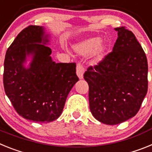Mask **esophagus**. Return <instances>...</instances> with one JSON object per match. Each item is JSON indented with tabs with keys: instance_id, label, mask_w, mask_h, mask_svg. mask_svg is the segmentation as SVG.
<instances>
[{
	"instance_id": "34e87169",
	"label": "esophagus",
	"mask_w": 152,
	"mask_h": 152,
	"mask_svg": "<svg viewBox=\"0 0 152 152\" xmlns=\"http://www.w3.org/2000/svg\"><path fill=\"white\" fill-rule=\"evenodd\" d=\"M76 73H77V77L80 79H82L84 77V68L80 63H78L76 67Z\"/></svg>"
}]
</instances>
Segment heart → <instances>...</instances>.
<instances>
[{
    "label": "heart",
    "instance_id": "obj_1",
    "mask_svg": "<svg viewBox=\"0 0 152 152\" xmlns=\"http://www.w3.org/2000/svg\"><path fill=\"white\" fill-rule=\"evenodd\" d=\"M101 42L100 37H91L76 43L73 48L75 52L81 56L90 55L95 51L94 62L99 63L104 58L108 48L107 44Z\"/></svg>",
    "mask_w": 152,
    "mask_h": 152
}]
</instances>
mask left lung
Masks as SVG:
<instances>
[{"label":"left lung","instance_id":"left-lung-1","mask_svg":"<svg viewBox=\"0 0 152 152\" xmlns=\"http://www.w3.org/2000/svg\"><path fill=\"white\" fill-rule=\"evenodd\" d=\"M113 51L84 78L89 86L90 110L100 123L116 125L136 115L148 91L145 53L132 32L115 28Z\"/></svg>","mask_w":152,"mask_h":152}]
</instances>
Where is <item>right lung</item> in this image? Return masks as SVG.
Masks as SVG:
<instances>
[{
    "label": "right lung",
    "mask_w": 152,
    "mask_h": 152,
    "mask_svg": "<svg viewBox=\"0 0 152 152\" xmlns=\"http://www.w3.org/2000/svg\"><path fill=\"white\" fill-rule=\"evenodd\" d=\"M45 28L29 26L17 35L6 52L4 87L17 113L37 123L59 117L67 96L78 81L75 63H56ZM31 58L29 66L25 63Z\"/></svg>",
    "instance_id": "obj_1"
}]
</instances>
